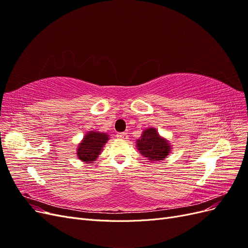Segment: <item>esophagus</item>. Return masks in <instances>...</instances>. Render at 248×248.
Masks as SVG:
<instances>
[{
	"instance_id": "1",
	"label": "esophagus",
	"mask_w": 248,
	"mask_h": 248,
	"mask_svg": "<svg viewBox=\"0 0 248 248\" xmlns=\"http://www.w3.org/2000/svg\"><path fill=\"white\" fill-rule=\"evenodd\" d=\"M117 138H118L119 140H125L128 139V134H127L126 132H120V133H118V134H117Z\"/></svg>"
}]
</instances>
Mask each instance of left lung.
Instances as JSON below:
<instances>
[{"label": "left lung", "instance_id": "obj_1", "mask_svg": "<svg viewBox=\"0 0 248 248\" xmlns=\"http://www.w3.org/2000/svg\"><path fill=\"white\" fill-rule=\"evenodd\" d=\"M137 149L150 161H161L166 159L171 151L170 142L161 137L154 127L145 129L137 140Z\"/></svg>", "mask_w": 248, "mask_h": 248}]
</instances>
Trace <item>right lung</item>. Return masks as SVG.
Returning <instances> with one entry per match:
<instances>
[{
	"mask_svg": "<svg viewBox=\"0 0 248 248\" xmlns=\"http://www.w3.org/2000/svg\"><path fill=\"white\" fill-rule=\"evenodd\" d=\"M109 140V136L106 132L88 131L82 138L77 148V156L85 163H92L98 158L103 150L104 145Z\"/></svg>",
	"mask_w": 248,
	"mask_h": 248,
	"instance_id": "right-lung-1",
	"label": "right lung"
}]
</instances>
